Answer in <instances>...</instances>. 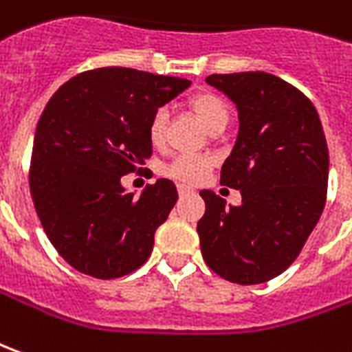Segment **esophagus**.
Listing matches in <instances>:
<instances>
[{
  "label": "esophagus",
  "instance_id": "esophagus-1",
  "mask_svg": "<svg viewBox=\"0 0 352 352\" xmlns=\"http://www.w3.org/2000/svg\"><path fill=\"white\" fill-rule=\"evenodd\" d=\"M177 190H179V194H190V192H192V188H190V186H186V184H177Z\"/></svg>",
  "mask_w": 352,
  "mask_h": 352
}]
</instances>
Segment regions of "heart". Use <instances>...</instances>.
I'll list each match as a JSON object with an SVG mask.
<instances>
[{"instance_id":"b5f03b06","label":"heart","mask_w":352,"mask_h":352,"mask_svg":"<svg viewBox=\"0 0 352 352\" xmlns=\"http://www.w3.org/2000/svg\"><path fill=\"white\" fill-rule=\"evenodd\" d=\"M190 108L200 118L201 124L206 125L210 131L217 133L228 124L230 118V108L228 102L217 93L204 91L190 99ZM166 127H168V110L166 108H156L152 112L151 122H148V139L154 146H158L166 139ZM213 166V162L208 156H194V154H181L169 162L166 166V175L184 181V183H198Z\"/></svg>"}]
</instances>
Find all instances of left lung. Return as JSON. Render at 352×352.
I'll return each instance as SVG.
<instances>
[{"mask_svg":"<svg viewBox=\"0 0 352 352\" xmlns=\"http://www.w3.org/2000/svg\"><path fill=\"white\" fill-rule=\"evenodd\" d=\"M206 82L238 108L240 131L221 168V184L240 206L201 190L204 261L242 286L263 284L296 261L320 219L328 192V144L309 97L267 72L211 74Z\"/></svg>","mask_w":352,"mask_h":352,"instance_id":"left-lung-1","label":"left lung"}]
</instances>
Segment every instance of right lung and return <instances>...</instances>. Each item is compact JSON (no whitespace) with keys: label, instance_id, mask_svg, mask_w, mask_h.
Masks as SVG:
<instances>
[{"label":"right lung","instance_id":"add662e5","mask_svg":"<svg viewBox=\"0 0 352 352\" xmlns=\"http://www.w3.org/2000/svg\"><path fill=\"white\" fill-rule=\"evenodd\" d=\"M186 87L183 78L108 66L74 76L49 99L28 179L41 227L70 267L110 280L151 257L175 184L158 179L135 196L120 179L151 158L152 112Z\"/></svg>","mask_w":352,"mask_h":352}]
</instances>
